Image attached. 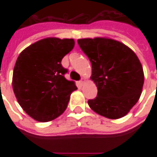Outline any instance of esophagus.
Listing matches in <instances>:
<instances>
[{
  "mask_svg": "<svg viewBox=\"0 0 157 157\" xmlns=\"http://www.w3.org/2000/svg\"><path fill=\"white\" fill-rule=\"evenodd\" d=\"M85 81H86V79L85 78H82V80H81V81H80V83H81V84H83V83H84V82H85Z\"/></svg>",
  "mask_w": 157,
  "mask_h": 157,
  "instance_id": "34e87169",
  "label": "esophagus"
}]
</instances>
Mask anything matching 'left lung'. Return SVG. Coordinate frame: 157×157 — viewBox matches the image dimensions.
Listing matches in <instances>:
<instances>
[{
    "label": "left lung",
    "mask_w": 157,
    "mask_h": 157,
    "mask_svg": "<svg viewBox=\"0 0 157 157\" xmlns=\"http://www.w3.org/2000/svg\"><path fill=\"white\" fill-rule=\"evenodd\" d=\"M78 44L92 63V79L98 95L89 99L90 108L111 119L125 116L138 102L144 72L135 52L111 39H78Z\"/></svg>",
    "instance_id": "8db88e82"
}]
</instances>
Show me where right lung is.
<instances>
[{"instance_id":"right-lung-1","label":"right lung","mask_w":157,"mask_h":157,"mask_svg":"<svg viewBox=\"0 0 157 157\" xmlns=\"http://www.w3.org/2000/svg\"><path fill=\"white\" fill-rule=\"evenodd\" d=\"M72 39L47 38L33 44L16 61L12 87L17 102L30 117L51 121L64 113L70 96L77 89L66 80L62 59L74 48Z\"/></svg>"}]
</instances>
